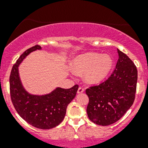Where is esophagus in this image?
I'll return each instance as SVG.
<instances>
[{"mask_svg": "<svg viewBox=\"0 0 148 148\" xmlns=\"http://www.w3.org/2000/svg\"><path fill=\"white\" fill-rule=\"evenodd\" d=\"M84 92V89L83 87H82V86H80V87H79L78 90H77V93L78 94H81L82 93V92Z\"/></svg>", "mask_w": 148, "mask_h": 148, "instance_id": "obj_1", "label": "esophagus"}]
</instances>
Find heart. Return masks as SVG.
<instances>
[{"label": "heart", "mask_w": 148, "mask_h": 148, "mask_svg": "<svg viewBox=\"0 0 148 148\" xmlns=\"http://www.w3.org/2000/svg\"><path fill=\"white\" fill-rule=\"evenodd\" d=\"M113 61L107 54L87 52L79 55L73 62V69L78 75L84 74V80L88 84L101 82L112 69Z\"/></svg>", "instance_id": "b5f03b06"}]
</instances>
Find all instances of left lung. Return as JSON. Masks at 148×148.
<instances>
[{
  "instance_id": "1",
  "label": "left lung",
  "mask_w": 148,
  "mask_h": 148,
  "mask_svg": "<svg viewBox=\"0 0 148 148\" xmlns=\"http://www.w3.org/2000/svg\"><path fill=\"white\" fill-rule=\"evenodd\" d=\"M115 69L107 80L86 89L89 97L86 112L97 125L107 126L118 121L133 104L136 93L138 70L125 53L117 49Z\"/></svg>"
}]
</instances>
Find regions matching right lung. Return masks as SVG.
<instances>
[{"label": "right lung", "mask_w": 148, "mask_h": 148, "mask_svg": "<svg viewBox=\"0 0 148 148\" xmlns=\"http://www.w3.org/2000/svg\"><path fill=\"white\" fill-rule=\"evenodd\" d=\"M36 45L25 51L13 66L10 75V95L18 114L26 122L38 129L49 130L59 125L64 120L68 104L75 97L78 84L70 89L56 88L42 96L28 94L22 86L18 66L31 52L41 49Z\"/></svg>", "instance_id": "add662e5"}]
</instances>
